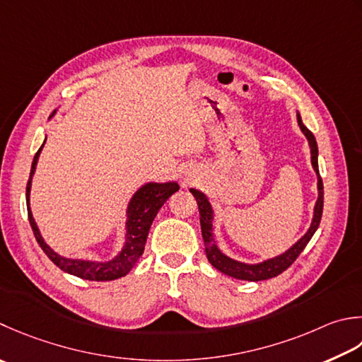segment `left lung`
Instances as JSON below:
<instances>
[{
  "instance_id": "left-lung-1",
  "label": "left lung",
  "mask_w": 362,
  "mask_h": 362,
  "mask_svg": "<svg viewBox=\"0 0 362 362\" xmlns=\"http://www.w3.org/2000/svg\"><path fill=\"white\" fill-rule=\"evenodd\" d=\"M296 120H298V125L301 132L304 133V136L308 138V143L310 147V163H313V168L317 174V188H318V199L315 202L314 207V216H313V223H310V228L308 232L296 242L292 247H288L286 252L279 254L273 259H267L260 264H243V262L233 260L229 256L219 250L216 242H215V235H214V209L202 191L191 188L189 191L193 193L196 197L197 207H199V215H201V230H202V238H204V245H205V254H207V259L211 265H214L216 270H219L224 274L230 276V278L235 279H242V281H265L274 278V276L281 274L282 272H286L287 268L293 264L296 257L303 252L304 247L309 243V240L313 238L315 233L318 224H320L322 214H323V182L320 173H318V147H317V141L313 132L306 129V125L303 124L300 112H296Z\"/></svg>"
}]
</instances>
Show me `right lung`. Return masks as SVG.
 Segmentation results:
<instances>
[{
  "instance_id": "obj_1",
  "label": "right lung",
  "mask_w": 362,
  "mask_h": 362,
  "mask_svg": "<svg viewBox=\"0 0 362 362\" xmlns=\"http://www.w3.org/2000/svg\"><path fill=\"white\" fill-rule=\"evenodd\" d=\"M54 112L56 111H53V115L49 117H53ZM44 144L40 146L37 153L34 155L30 180H28V185H26L28 218H30V224L34 232L35 240H37V243L40 245L42 250H44V252L56 267H59L62 272L76 276V278L88 279V281H115V279L122 278V276H125L132 270L133 265L138 262V259L143 256L148 229H151V226L153 223V218L157 216L158 210L163 207V204H165L169 197L175 193V191H179V183L148 182L132 196L129 207H127L125 243L115 259H111L108 262H95V260L62 257L58 252H54L52 247L45 243V240L42 238L40 230L34 221L31 207H30L33 175L35 173V166H37L39 155L42 152Z\"/></svg>"
}]
</instances>
